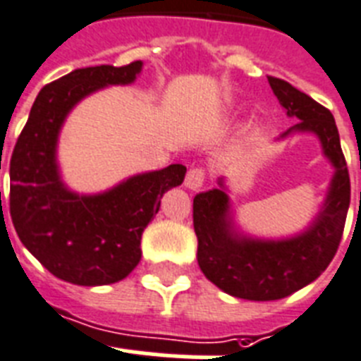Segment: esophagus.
Instances as JSON below:
<instances>
[{"instance_id": "1", "label": "esophagus", "mask_w": 361, "mask_h": 361, "mask_svg": "<svg viewBox=\"0 0 361 361\" xmlns=\"http://www.w3.org/2000/svg\"><path fill=\"white\" fill-rule=\"evenodd\" d=\"M204 180H206V172L202 169H190L185 176V187L189 190H198L204 185Z\"/></svg>"}]
</instances>
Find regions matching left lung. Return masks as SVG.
Here are the masks:
<instances>
[{
  "mask_svg": "<svg viewBox=\"0 0 361 361\" xmlns=\"http://www.w3.org/2000/svg\"><path fill=\"white\" fill-rule=\"evenodd\" d=\"M269 85L287 116L298 120L276 142L315 135L334 169L315 216L293 235L259 237L237 224L226 178H219V187L198 192L192 200L202 272L221 291L257 302L289 297L321 276L338 250L350 204V180L332 113L283 79L269 78Z\"/></svg>",
  "mask_w": 361,
  "mask_h": 361,
  "instance_id": "left-lung-1",
  "label": "left lung"
}]
</instances>
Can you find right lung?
<instances>
[{"label": "right lung", "mask_w": 361, "mask_h": 361, "mask_svg": "<svg viewBox=\"0 0 361 361\" xmlns=\"http://www.w3.org/2000/svg\"><path fill=\"white\" fill-rule=\"evenodd\" d=\"M142 61L78 68L46 85L35 99L11 157V216L20 241L54 276L74 286H109L140 262V237L166 190L183 183L180 163L139 172L99 192L63 180L59 135L75 105L114 85L135 83Z\"/></svg>", "instance_id": "right-lung-1"}]
</instances>
